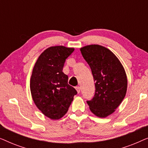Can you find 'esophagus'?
<instances>
[{
	"label": "esophagus",
	"instance_id": "1",
	"mask_svg": "<svg viewBox=\"0 0 148 148\" xmlns=\"http://www.w3.org/2000/svg\"><path fill=\"white\" fill-rule=\"evenodd\" d=\"M76 90H77V93H79L80 92V91H81V88L80 87H76Z\"/></svg>",
	"mask_w": 148,
	"mask_h": 148
}]
</instances>
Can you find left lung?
Wrapping results in <instances>:
<instances>
[{
	"instance_id": "1",
	"label": "left lung",
	"mask_w": 148,
	"mask_h": 148,
	"mask_svg": "<svg viewBox=\"0 0 148 148\" xmlns=\"http://www.w3.org/2000/svg\"><path fill=\"white\" fill-rule=\"evenodd\" d=\"M80 50L96 82L94 97L87 103L93 114L105 118L114 112L126 95V72L116 56L104 46L91 44Z\"/></svg>"
}]
</instances>
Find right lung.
<instances>
[{
  "mask_svg": "<svg viewBox=\"0 0 148 148\" xmlns=\"http://www.w3.org/2000/svg\"><path fill=\"white\" fill-rule=\"evenodd\" d=\"M74 50L64 46H50L42 52L32 70V99L42 114L52 120L60 119L67 112L77 94L68 84V76L62 72L66 58Z\"/></svg>",
  "mask_w": 148,
  "mask_h": 148,
  "instance_id": "obj_1",
  "label": "right lung"
}]
</instances>
